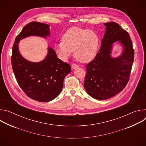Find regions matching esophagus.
<instances>
[{
  "label": "esophagus",
  "instance_id": "1",
  "mask_svg": "<svg viewBox=\"0 0 146 146\" xmlns=\"http://www.w3.org/2000/svg\"><path fill=\"white\" fill-rule=\"evenodd\" d=\"M78 65H76V64H73L72 65V69H76V68H78Z\"/></svg>",
  "mask_w": 146,
  "mask_h": 146
}]
</instances>
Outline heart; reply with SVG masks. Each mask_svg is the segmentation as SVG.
<instances>
[{
    "instance_id": "b5f03b06",
    "label": "heart",
    "mask_w": 146,
    "mask_h": 146,
    "mask_svg": "<svg viewBox=\"0 0 146 146\" xmlns=\"http://www.w3.org/2000/svg\"><path fill=\"white\" fill-rule=\"evenodd\" d=\"M99 44L97 33L87 29L72 27L62 36L56 45L57 52L64 59L70 57L74 51V56L82 63L90 61L96 55Z\"/></svg>"
}]
</instances>
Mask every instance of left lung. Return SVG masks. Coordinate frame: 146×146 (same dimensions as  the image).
<instances>
[{"instance_id": "obj_1", "label": "left lung", "mask_w": 146, "mask_h": 146, "mask_svg": "<svg viewBox=\"0 0 146 146\" xmlns=\"http://www.w3.org/2000/svg\"><path fill=\"white\" fill-rule=\"evenodd\" d=\"M106 30L99 52L86 65L84 86L87 92L98 100L111 98L126 87L134 60V50L127 31L114 22L104 24ZM120 40L124 50L119 57H111V44Z\"/></svg>"}]
</instances>
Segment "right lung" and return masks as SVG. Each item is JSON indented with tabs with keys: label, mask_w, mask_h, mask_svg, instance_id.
Instances as JSON below:
<instances>
[{
	"label": "right lung",
	"mask_w": 146,
	"mask_h": 146,
	"mask_svg": "<svg viewBox=\"0 0 146 146\" xmlns=\"http://www.w3.org/2000/svg\"><path fill=\"white\" fill-rule=\"evenodd\" d=\"M49 35L48 25L28 23L15 38L11 58L13 70L21 88L29 98L41 102H49L58 96L65 76L71 71L70 65L58 58L51 48L43 60L38 63L29 62L19 54L18 43L20 39L29 36L46 37Z\"/></svg>",
	"instance_id": "1"
}]
</instances>
